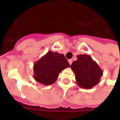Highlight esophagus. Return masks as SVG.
Here are the masks:
<instances>
[{
	"label": "esophagus",
	"mask_w": 120,
	"mask_h": 120,
	"mask_svg": "<svg viewBox=\"0 0 120 120\" xmlns=\"http://www.w3.org/2000/svg\"><path fill=\"white\" fill-rule=\"evenodd\" d=\"M68 62H69V64H70V65H71V64L73 63V60L70 59V60H68Z\"/></svg>",
	"instance_id": "1"
}]
</instances>
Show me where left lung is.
Segmentation results:
<instances>
[{
	"label": "left lung",
	"instance_id": "obj_1",
	"mask_svg": "<svg viewBox=\"0 0 120 120\" xmlns=\"http://www.w3.org/2000/svg\"><path fill=\"white\" fill-rule=\"evenodd\" d=\"M71 68L75 75L78 86L82 89H89L96 86L103 75V71L98 64L87 55H79Z\"/></svg>",
	"mask_w": 120,
	"mask_h": 120
}]
</instances>
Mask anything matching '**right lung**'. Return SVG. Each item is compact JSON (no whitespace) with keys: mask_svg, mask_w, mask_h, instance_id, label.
<instances>
[{"mask_svg":"<svg viewBox=\"0 0 120 120\" xmlns=\"http://www.w3.org/2000/svg\"><path fill=\"white\" fill-rule=\"evenodd\" d=\"M69 67L64 55L49 51L34 64L33 78L43 85L49 86L56 82L60 72Z\"/></svg>","mask_w":120,"mask_h":120,"instance_id":"obj_1","label":"right lung"}]
</instances>
